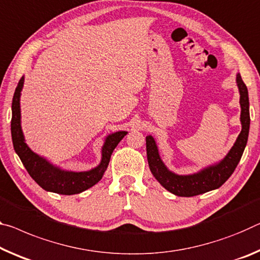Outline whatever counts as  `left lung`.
Here are the masks:
<instances>
[{
  "label": "left lung",
  "mask_w": 260,
  "mask_h": 260,
  "mask_svg": "<svg viewBox=\"0 0 260 260\" xmlns=\"http://www.w3.org/2000/svg\"><path fill=\"white\" fill-rule=\"evenodd\" d=\"M237 85L240 89V103H241V122L242 131L224 159H222L216 166L204 169L203 171L189 176H178L172 174L164 167L159 158L157 147L155 140L148 135L146 138L147 145V158L151 174L164 188L178 197H194L203 194L205 192L219 188L223 185L226 179L233 175L238 162L244 151L248 142L249 128H250V113H249V96L248 88L243 82L240 74H237Z\"/></svg>",
  "instance_id": "8db88e82"
}]
</instances>
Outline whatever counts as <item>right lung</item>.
<instances>
[{
	"label": "right lung",
	"instance_id": "right-lung-1",
	"mask_svg": "<svg viewBox=\"0 0 260 260\" xmlns=\"http://www.w3.org/2000/svg\"><path fill=\"white\" fill-rule=\"evenodd\" d=\"M24 83V77L18 82L12 98V118H11V137L15 151L17 152L20 160L35 182L46 191L59 194L72 196L85 191L93 186L102 179L103 175L109 166L111 155L118 143L127 134V132H117L106 139L103 147L102 162L97 168L86 172L62 171L53 167L46 159L39 157L24 142L23 132L20 128V106L19 97Z\"/></svg>",
	"mask_w": 260,
	"mask_h": 260
}]
</instances>
